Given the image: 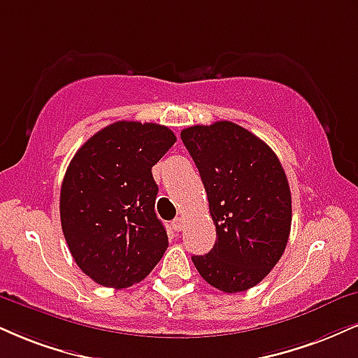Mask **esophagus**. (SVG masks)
<instances>
[{
  "instance_id": "obj_1",
  "label": "esophagus",
  "mask_w": 358,
  "mask_h": 358,
  "mask_svg": "<svg viewBox=\"0 0 358 358\" xmlns=\"http://www.w3.org/2000/svg\"><path fill=\"white\" fill-rule=\"evenodd\" d=\"M171 227H173L175 231H182L183 230V218L182 217L175 218V220L171 222Z\"/></svg>"
}]
</instances>
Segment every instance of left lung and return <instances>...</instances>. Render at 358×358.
Here are the masks:
<instances>
[{"label": "left lung", "mask_w": 358, "mask_h": 358, "mask_svg": "<svg viewBox=\"0 0 358 358\" xmlns=\"http://www.w3.org/2000/svg\"><path fill=\"white\" fill-rule=\"evenodd\" d=\"M200 171L217 242L193 255L205 282L236 294L260 283L285 252L292 195L283 166L265 141L231 122L182 131Z\"/></svg>", "instance_id": "1"}]
</instances>
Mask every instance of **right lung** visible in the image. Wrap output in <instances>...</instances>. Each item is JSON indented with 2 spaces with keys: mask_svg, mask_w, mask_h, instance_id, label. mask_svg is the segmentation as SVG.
Returning <instances> with one entry per match:
<instances>
[{
  "mask_svg": "<svg viewBox=\"0 0 358 358\" xmlns=\"http://www.w3.org/2000/svg\"><path fill=\"white\" fill-rule=\"evenodd\" d=\"M175 141L162 124L116 122L70 162L59 193L63 235L76 265L100 285L131 287L162 260L168 235L155 213L152 166Z\"/></svg>",
  "mask_w": 358,
  "mask_h": 358,
  "instance_id": "add662e5",
  "label": "right lung"
}]
</instances>
